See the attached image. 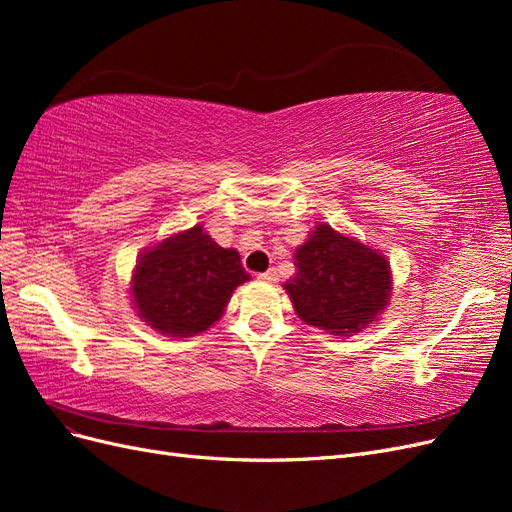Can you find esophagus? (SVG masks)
Wrapping results in <instances>:
<instances>
[{
  "label": "esophagus",
  "mask_w": 512,
  "mask_h": 512,
  "mask_svg": "<svg viewBox=\"0 0 512 512\" xmlns=\"http://www.w3.org/2000/svg\"><path fill=\"white\" fill-rule=\"evenodd\" d=\"M258 280H260V282L275 284V282H277V271H275V269H269V271H265V273H260Z\"/></svg>",
  "instance_id": "34e87169"
}]
</instances>
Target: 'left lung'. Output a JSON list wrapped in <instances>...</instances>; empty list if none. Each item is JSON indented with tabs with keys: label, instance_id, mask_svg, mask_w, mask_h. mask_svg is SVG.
<instances>
[{
	"label": "left lung",
	"instance_id": "1",
	"mask_svg": "<svg viewBox=\"0 0 512 512\" xmlns=\"http://www.w3.org/2000/svg\"><path fill=\"white\" fill-rule=\"evenodd\" d=\"M294 269L297 273L284 284L294 312L331 335L361 333L389 305V260L329 224H318L297 247Z\"/></svg>",
	"mask_w": 512,
	"mask_h": 512
}]
</instances>
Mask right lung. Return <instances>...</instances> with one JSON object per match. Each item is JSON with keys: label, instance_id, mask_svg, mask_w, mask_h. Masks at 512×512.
<instances>
[{"label": "right lung", "instance_id": "right-lung-1", "mask_svg": "<svg viewBox=\"0 0 512 512\" xmlns=\"http://www.w3.org/2000/svg\"><path fill=\"white\" fill-rule=\"evenodd\" d=\"M250 280L241 256L220 247L203 226L175 232L141 254L132 273V301L151 329L168 337L207 331L232 292Z\"/></svg>", "mask_w": 512, "mask_h": 512}]
</instances>
